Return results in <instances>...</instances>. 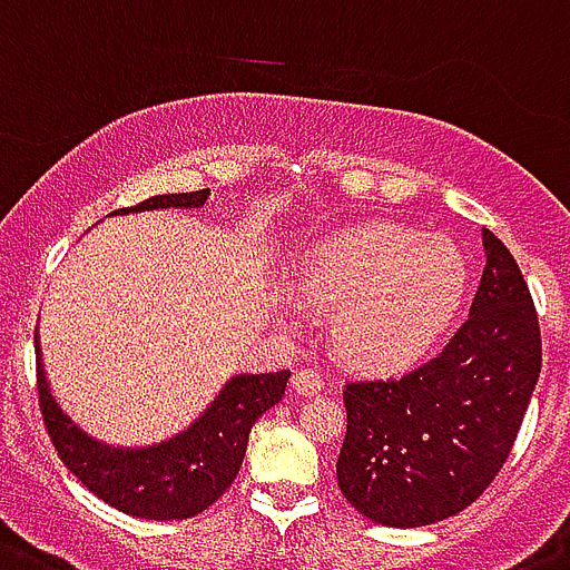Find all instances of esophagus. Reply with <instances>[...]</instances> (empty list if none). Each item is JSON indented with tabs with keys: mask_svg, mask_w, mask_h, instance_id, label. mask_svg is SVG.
<instances>
[{
	"mask_svg": "<svg viewBox=\"0 0 570 570\" xmlns=\"http://www.w3.org/2000/svg\"><path fill=\"white\" fill-rule=\"evenodd\" d=\"M293 391L301 396H313V394H322L324 391V380L315 374L313 367H301L293 374Z\"/></svg>",
	"mask_w": 570,
	"mask_h": 570,
	"instance_id": "esophagus-1",
	"label": "esophagus"
}]
</instances>
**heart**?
Wrapping results in <instances>:
<instances>
[{
    "label": "heart",
    "instance_id": "b5f03b06",
    "mask_svg": "<svg viewBox=\"0 0 570 570\" xmlns=\"http://www.w3.org/2000/svg\"><path fill=\"white\" fill-rule=\"evenodd\" d=\"M301 298L333 309L330 338L362 371L417 362L455 318L466 263L446 234L403 223H358L322 234L295 263Z\"/></svg>",
    "mask_w": 570,
    "mask_h": 570
}]
</instances>
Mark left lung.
I'll return each instance as SVG.
<instances>
[{
	"mask_svg": "<svg viewBox=\"0 0 570 570\" xmlns=\"http://www.w3.org/2000/svg\"><path fill=\"white\" fill-rule=\"evenodd\" d=\"M470 318L432 362L344 389L338 490L385 528H423L492 484L542 371V338L519 263L492 232Z\"/></svg>",
	"mask_w": 570,
	"mask_h": 570,
	"instance_id": "8db88e82",
	"label": "left lung"
}]
</instances>
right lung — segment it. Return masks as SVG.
Masks as SVG:
<instances>
[{"instance_id": "right-lung-1", "label": "right lung", "mask_w": 570, "mask_h": 570, "mask_svg": "<svg viewBox=\"0 0 570 570\" xmlns=\"http://www.w3.org/2000/svg\"><path fill=\"white\" fill-rule=\"evenodd\" d=\"M208 194V188L190 194H159L132 208L112 212L109 217L161 208L196 212L203 208ZM33 351L42 420L66 470L75 472L80 484L89 487V492L115 510L153 521L190 519L208 510L232 487L246 458L252 425L272 405L281 403L289 380V371L234 374L212 403L199 411V417L190 420L188 429L147 446H118L86 432L60 405L42 362L40 327L33 330Z\"/></svg>"}]
</instances>
